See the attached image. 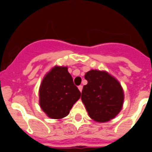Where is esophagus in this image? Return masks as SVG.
Wrapping results in <instances>:
<instances>
[{"label":"esophagus","mask_w":152,"mask_h":152,"mask_svg":"<svg viewBox=\"0 0 152 152\" xmlns=\"http://www.w3.org/2000/svg\"><path fill=\"white\" fill-rule=\"evenodd\" d=\"M78 89H79V91H80V92H81V91H82V89H83V87L81 85H80V86H78Z\"/></svg>","instance_id":"obj_1"}]
</instances>
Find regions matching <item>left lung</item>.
I'll return each instance as SVG.
<instances>
[{"instance_id":"left-lung-1","label":"left lung","mask_w":152,"mask_h":152,"mask_svg":"<svg viewBox=\"0 0 152 152\" xmlns=\"http://www.w3.org/2000/svg\"><path fill=\"white\" fill-rule=\"evenodd\" d=\"M88 84L81 93V100L90 117L106 123L117 116L123 108L124 92L121 84L106 71L91 70L84 75Z\"/></svg>"}]
</instances>
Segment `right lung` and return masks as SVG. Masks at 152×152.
<instances>
[{
    "label": "right lung",
    "mask_w": 152,
    "mask_h": 152,
    "mask_svg": "<svg viewBox=\"0 0 152 152\" xmlns=\"http://www.w3.org/2000/svg\"><path fill=\"white\" fill-rule=\"evenodd\" d=\"M39 106L47 116L60 119L69 114L80 96L68 67L56 65L44 76L39 90Z\"/></svg>",
    "instance_id": "1"
}]
</instances>
